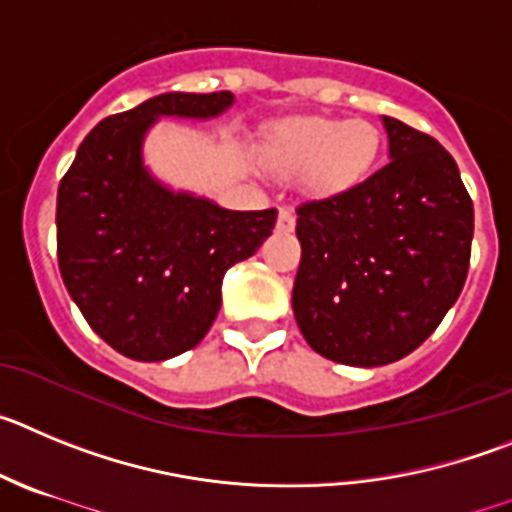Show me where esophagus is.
<instances>
[{
	"instance_id": "obj_1",
	"label": "esophagus",
	"mask_w": 512,
	"mask_h": 512,
	"mask_svg": "<svg viewBox=\"0 0 512 512\" xmlns=\"http://www.w3.org/2000/svg\"><path fill=\"white\" fill-rule=\"evenodd\" d=\"M275 227H278V232H293V227H296V216H293V211L280 209L278 224H275Z\"/></svg>"
}]
</instances>
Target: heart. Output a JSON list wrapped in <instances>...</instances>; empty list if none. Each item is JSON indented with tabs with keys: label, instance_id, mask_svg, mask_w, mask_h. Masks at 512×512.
Listing matches in <instances>:
<instances>
[{
	"label": "heart",
	"instance_id": "1",
	"mask_svg": "<svg viewBox=\"0 0 512 512\" xmlns=\"http://www.w3.org/2000/svg\"><path fill=\"white\" fill-rule=\"evenodd\" d=\"M377 150L380 135L365 119L303 117L280 127L267 163L288 173L306 168L311 191H342L365 178Z\"/></svg>",
	"mask_w": 512,
	"mask_h": 512
}]
</instances>
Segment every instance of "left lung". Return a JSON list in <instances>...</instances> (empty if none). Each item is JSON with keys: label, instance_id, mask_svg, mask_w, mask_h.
<instances>
[{"label": "left lung", "instance_id": "1", "mask_svg": "<svg viewBox=\"0 0 512 512\" xmlns=\"http://www.w3.org/2000/svg\"><path fill=\"white\" fill-rule=\"evenodd\" d=\"M390 160L367 181L296 209L293 313L313 352L380 367L421 347L464 288L474 209L434 137L382 117Z\"/></svg>", "mask_w": 512, "mask_h": 512}]
</instances>
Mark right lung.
<instances>
[{"label":"right lung","instance_id":"right-lung-1","mask_svg":"<svg viewBox=\"0 0 512 512\" xmlns=\"http://www.w3.org/2000/svg\"><path fill=\"white\" fill-rule=\"evenodd\" d=\"M232 91L153 96L99 122L58 186V267L91 329L124 357L163 362L206 336L234 262L270 237L278 211H229L147 170L158 119H214Z\"/></svg>","mask_w":512,"mask_h":512}]
</instances>
